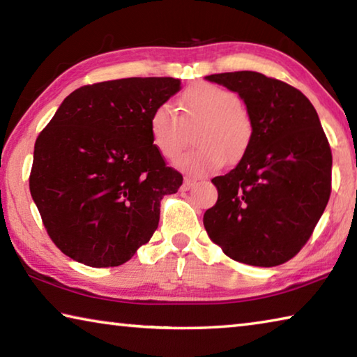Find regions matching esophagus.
Instances as JSON below:
<instances>
[{"instance_id":"obj_1","label":"esophagus","mask_w":357,"mask_h":357,"mask_svg":"<svg viewBox=\"0 0 357 357\" xmlns=\"http://www.w3.org/2000/svg\"><path fill=\"white\" fill-rule=\"evenodd\" d=\"M195 183H197L195 179H192V178H184V184H183V187H181V189H183V190H189L190 187L195 185Z\"/></svg>"}]
</instances>
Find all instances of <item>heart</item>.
Instances as JSON below:
<instances>
[{
	"instance_id": "b5f03b06",
	"label": "heart",
	"mask_w": 357,
	"mask_h": 357,
	"mask_svg": "<svg viewBox=\"0 0 357 357\" xmlns=\"http://www.w3.org/2000/svg\"><path fill=\"white\" fill-rule=\"evenodd\" d=\"M181 102L187 118L203 119L195 134L198 146L178 157L181 170L206 174L245 154L253 130L238 94L213 83H197L185 89ZM149 134L165 159H174L184 146V123L170 104L157 105L151 113Z\"/></svg>"
}]
</instances>
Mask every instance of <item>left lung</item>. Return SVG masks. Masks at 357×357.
<instances>
[{"label": "left lung", "mask_w": 357, "mask_h": 357, "mask_svg": "<svg viewBox=\"0 0 357 357\" xmlns=\"http://www.w3.org/2000/svg\"><path fill=\"white\" fill-rule=\"evenodd\" d=\"M244 100L252 142L236 168L215 176L219 198L204 213L213 243L234 261L287 263L310 239L331 197L332 153L310 100L259 72L208 75Z\"/></svg>", "instance_id": "1"}]
</instances>
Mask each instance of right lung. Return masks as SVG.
Here are the masks:
<instances>
[{
	"mask_svg": "<svg viewBox=\"0 0 357 357\" xmlns=\"http://www.w3.org/2000/svg\"><path fill=\"white\" fill-rule=\"evenodd\" d=\"M181 89L172 77H132L75 89L34 144L29 192L64 255L113 268L159 225L160 200L183 174L167 167L149 134L154 108Z\"/></svg>",
	"mask_w": 357,
	"mask_h": 357,
	"instance_id": "1",
	"label": "right lung"
}]
</instances>
